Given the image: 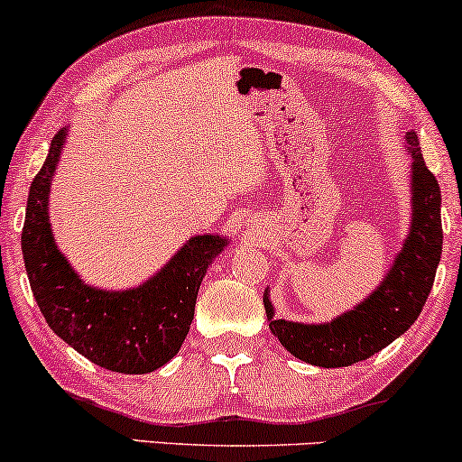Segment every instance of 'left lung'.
<instances>
[{
    "mask_svg": "<svg viewBox=\"0 0 462 462\" xmlns=\"http://www.w3.org/2000/svg\"><path fill=\"white\" fill-rule=\"evenodd\" d=\"M406 143L412 157V225L402 253L375 292L351 312L320 325L274 320L268 292L263 297L271 331L290 354L308 365L338 369L366 360L408 331L426 305L443 248L440 188L412 131L406 133Z\"/></svg>",
    "mask_w": 462,
    "mask_h": 462,
    "instance_id": "1",
    "label": "left lung"
}]
</instances>
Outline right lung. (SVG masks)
Masks as SVG:
<instances>
[{"mask_svg":"<svg viewBox=\"0 0 462 462\" xmlns=\"http://www.w3.org/2000/svg\"><path fill=\"white\" fill-rule=\"evenodd\" d=\"M65 134L67 128L54 134L48 159L30 185L22 231L30 288L51 331L93 365L126 375L157 371L179 354L194 319L200 282L226 240L211 233L191 237L137 288L113 292L85 283L56 248L48 216L50 185Z\"/></svg>","mask_w":462,"mask_h":462,"instance_id":"obj_1","label":"right lung"}]
</instances>
